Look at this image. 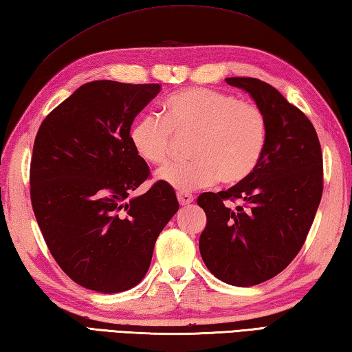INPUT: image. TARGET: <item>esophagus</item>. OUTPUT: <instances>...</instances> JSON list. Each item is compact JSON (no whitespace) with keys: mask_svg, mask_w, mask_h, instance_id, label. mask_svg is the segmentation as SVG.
Masks as SVG:
<instances>
[{"mask_svg":"<svg viewBox=\"0 0 352 352\" xmlns=\"http://www.w3.org/2000/svg\"><path fill=\"white\" fill-rule=\"evenodd\" d=\"M177 201H179L181 206H188L195 201L192 193H186V192H177Z\"/></svg>","mask_w":352,"mask_h":352,"instance_id":"obj_1","label":"esophagus"}]
</instances>
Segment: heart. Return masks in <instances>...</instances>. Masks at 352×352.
<instances>
[{"label":"heart","mask_w":352,"mask_h":352,"mask_svg":"<svg viewBox=\"0 0 352 352\" xmlns=\"http://www.w3.org/2000/svg\"><path fill=\"white\" fill-rule=\"evenodd\" d=\"M176 138L192 135V160L166 165L157 177L166 186L190 192L218 179L233 186L261 162L267 145V119L258 104L210 88H186L166 98L164 119L154 114L133 123L129 139L148 164L162 165Z\"/></svg>","instance_id":"heart-1"}]
</instances>
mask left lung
<instances>
[{"mask_svg":"<svg viewBox=\"0 0 352 352\" xmlns=\"http://www.w3.org/2000/svg\"><path fill=\"white\" fill-rule=\"evenodd\" d=\"M226 82L263 109L267 145L248 179L199 195L207 214L199 250L217 278L248 287L278 275L303 248L323 193V156L311 120L272 85L250 77Z\"/></svg>","mask_w":352,"mask_h":352,"instance_id":"8db88e82","label":"left lung"}]
</instances>
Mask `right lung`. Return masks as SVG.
Listing matches in <instances>:
<instances>
[{
  "mask_svg": "<svg viewBox=\"0 0 352 352\" xmlns=\"http://www.w3.org/2000/svg\"><path fill=\"white\" fill-rule=\"evenodd\" d=\"M160 85L96 80L46 116L30 159V201L54 260L86 289H131L150 267L159 233L179 210L175 190L154 182L134 150L131 125Z\"/></svg>",
  "mask_w": 352,
  "mask_h": 352,
  "instance_id": "add662e5",
  "label": "right lung"
}]
</instances>
